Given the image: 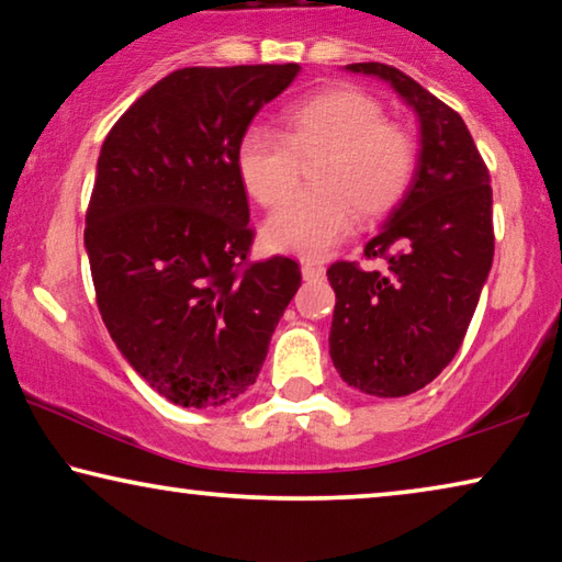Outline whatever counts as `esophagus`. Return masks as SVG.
Wrapping results in <instances>:
<instances>
[{
    "label": "esophagus",
    "instance_id": "esophagus-1",
    "mask_svg": "<svg viewBox=\"0 0 562 562\" xmlns=\"http://www.w3.org/2000/svg\"><path fill=\"white\" fill-rule=\"evenodd\" d=\"M300 270H303V278H305V280H317V278H323V267H317V265H310V262H305L303 267H300Z\"/></svg>",
    "mask_w": 562,
    "mask_h": 562
}]
</instances>
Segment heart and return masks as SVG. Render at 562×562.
I'll return each instance as SVG.
<instances>
[{
    "instance_id": "heart-1",
    "label": "heart",
    "mask_w": 562,
    "mask_h": 562,
    "mask_svg": "<svg viewBox=\"0 0 562 562\" xmlns=\"http://www.w3.org/2000/svg\"><path fill=\"white\" fill-rule=\"evenodd\" d=\"M383 108L353 88H335L284 115L288 136L252 125L237 144V173L259 204L274 206L297 187L300 158H321L313 191L267 216L262 237L274 252L321 259L346 239L356 212L381 216L404 199L416 146Z\"/></svg>"
}]
</instances>
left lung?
Returning a JSON list of instances; mask_svg holds the SVG:
<instances>
[{
  "label": "left lung",
  "instance_id": "left-lung-1",
  "mask_svg": "<svg viewBox=\"0 0 562 562\" xmlns=\"http://www.w3.org/2000/svg\"><path fill=\"white\" fill-rule=\"evenodd\" d=\"M396 90L418 121L416 169L366 257L328 270L335 290L330 358L340 379L368 396H408L451 363L462 346L495 257L490 171L462 115L396 67L346 65Z\"/></svg>",
  "mask_w": 562,
  "mask_h": 562
}]
</instances>
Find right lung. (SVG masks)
Instances as JSON below:
<instances>
[{
  "label": "right lung",
  "instance_id": "add662e5",
  "mask_svg": "<svg viewBox=\"0 0 562 562\" xmlns=\"http://www.w3.org/2000/svg\"><path fill=\"white\" fill-rule=\"evenodd\" d=\"M300 65L183 67L100 148L86 252L103 323L150 389L216 408L257 381L300 288L295 259L247 262L252 229L237 144Z\"/></svg>",
  "mask_w": 562,
  "mask_h": 562
}]
</instances>
